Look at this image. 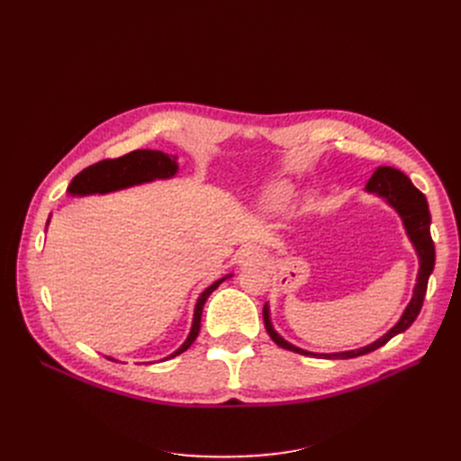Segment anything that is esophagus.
Segmentation results:
<instances>
[{
    "label": "esophagus",
    "instance_id": "esophagus-1",
    "mask_svg": "<svg viewBox=\"0 0 461 461\" xmlns=\"http://www.w3.org/2000/svg\"><path fill=\"white\" fill-rule=\"evenodd\" d=\"M263 259H265V256L258 247H247L239 256V263L243 265V267H250V265H261Z\"/></svg>",
    "mask_w": 461,
    "mask_h": 461
}]
</instances>
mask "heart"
Masks as SVG:
<instances>
[{
	"instance_id": "obj_1",
	"label": "heart",
	"mask_w": 461,
	"mask_h": 461,
	"mask_svg": "<svg viewBox=\"0 0 461 461\" xmlns=\"http://www.w3.org/2000/svg\"><path fill=\"white\" fill-rule=\"evenodd\" d=\"M289 200H292V188L285 186V185L275 186L269 194V205L275 211H284L289 205Z\"/></svg>"
}]
</instances>
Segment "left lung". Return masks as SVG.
Here are the masks:
<instances>
[{
  "instance_id": "obj_1",
  "label": "left lung",
  "mask_w": 461,
  "mask_h": 461,
  "mask_svg": "<svg viewBox=\"0 0 461 461\" xmlns=\"http://www.w3.org/2000/svg\"><path fill=\"white\" fill-rule=\"evenodd\" d=\"M365 190L368 194H374V196L381 198L386 205H391L402 218L403 230L411 240V245H413V249L417 252V258H419V275H417V284L413 287V297H411L409 304L405 306L403 313L394 323V327H391L381 338H377L375 342H372L365 348L338 351V353H313V351H306L303 348L294 346L292 342L284 340V338L273 327L269 303H265V306H263L265 329H267L269 336L273 338V342L276 346L289 349V351L301 353V355H313V357H321V358H355V357L366 355V353L375 351L377 348L384 346L391 340V338L407 330L417 320L419 312L422 308L424 295H426L428 278L433 273V265H435V249H433V240L429 235L431 216H429L426 196L413 183H411V179L405 174H402L400 169L391 167V166H379L374 172V176L368 179Z\"/></svg>"
}]
</instances>
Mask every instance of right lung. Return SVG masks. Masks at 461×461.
<instances>
[{
    "label": "right lung",
    "instance_id": "right-lung-1",
    "mask_svg": "<svg viewBox=\"0 0 461 461\" xmlns=\"http://www.w3.org/2000/svg\"><path fill=\"white\" fill-rule=\"evenodd\" d=\"M179 172V162L176 155H167L162 151H151V149H136L121 158L113 160H103L96 162L86 169L70 181L67 194L68 196H91V194H110L117 190H125L136 185L143 183H153L157 179H174ZM52 216V214H50ZM50 216H48V224H50ZM233 275H226L222 278L214 280L209 284L203 292L200 294L196 306H194V316H192V327L186 336V340L172 353L164 357V360L174 358L186 351L194 340L198 338L200 327H202V312L205 306V301L209 295L214 292V289L221 285L224 280L231 278ZM110 360H115L113 357H106ZM162 360V358H160Z\"/></svg>",
    "mask_w": 461,
    "mask_h": 461
}]
</instances>
